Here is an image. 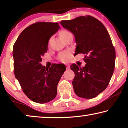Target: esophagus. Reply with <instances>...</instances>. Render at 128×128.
<instances>
[{
	"label": "esophagus",
	"mask_w": 128,
	"mask_h": 128,
	"mask_svg": "<svg viewBox=\"0 0 128 128\" xmlns=\"http://www.w3.org/2000/svg\"><path fill=\"white\" fill-rule=\"evenodd\" d=\"M66 69H69V68H70V66H69V64H66Z\"/></svg>",
	"instance_id": "1"
}]
</instances>
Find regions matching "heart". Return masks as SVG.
I'll use <instances>...</instances> for the list:
<instances>
[{
    "mask_svg": "<svg viewBox=\"0 0 128 128\" xmlns=\"http://www.w3.org/2000/svg\"><path fill=\"white\" fill-rule=\"evenodd\" d=\"M71 34L69 31H66V30H63L61 31L60 32V36H61L63 39L64 38H65L66 36H68V35ZM52 41V38H50V40H49L48 41V44L50 45V42H51ZM71 57V54L69 51H64L63 52H61V53L59 54V55L58 56V58L59 59V60L62 62H67L70 59Z\"/></svg>",
    "mask_w": 128,
    "mask_h": 128,
    "instance_id": "b5f03b06",
    "label": "heart"
}]
</instances>
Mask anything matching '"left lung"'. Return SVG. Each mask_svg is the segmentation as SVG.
<instances>
[{"mask_svg": "<svg viewBox=\"0 0 128 128\" xmlns=\"http://www.w3.org/2000/svg\"><path fill=\"white\" fill-rule=\"evenodd\" d=\"M60 23L74 34V55H85L84 67L70 66L75 75L72 82L75 93L83 98L97 97L107 87L114 70L115 50L109 33L102 22L88 15Z\"/></svg>", "mask_w": 128, "mask_h": 128, "instance_id": "obj_1", "label": "left lung"}]
</instances>
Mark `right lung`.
Returning <instances> with one entry per match:
<instances>
[{
  "label": "right lung",
  "instance_id": "obj_1",
  "mask_svg": "<svg viewBox=\"0 0 128 128\" xmlns=\"http://www.w3.org/2000/svg\"><path fill=\"white\" fill-rule=\"evenodd\" d=\"M60 28L58 22H36L26 28L13 45L14 73L22 91L34 102L53 100L66 67L52 64L47 69L40 64L48 50L50 36Z\"/></svg>",
  "mask_w": 128,
  "mask_h": 128
}]
</instances>
